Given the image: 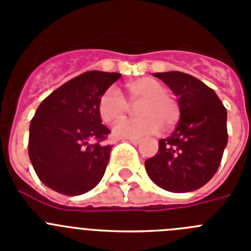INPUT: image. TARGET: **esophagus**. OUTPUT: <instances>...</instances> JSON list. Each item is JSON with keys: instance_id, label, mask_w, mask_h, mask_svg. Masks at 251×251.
Listing matches in <instances>:
<instances>
[{"instance_id": "1", "label": "esophagus", "mask_w": 251, "mask_h": 251, "mask_svg": "<svg viewBox=\"0 0 251 251\" xmlns=\"http://www.w3.org/2000/svg\"><path fill=\"white\" fill-rule=\"evenodd\" d=\"M127 139L130 142V143H133V145H138L139 142H141V138H127Z\"/></svg>"}]
</instances>
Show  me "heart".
I'll return each mask as SVG.
<instances>
[{"instance_id": "b5f03b06", "label": "heart", "mask_w": 251, "mask_h": 251, "mask_svg": "<svg viewBox=\"0 0 251 251\" xmlns=\"http://www.w3.org/2000/svg\"><path fill=\"white\" fill-rule=\"evenodd\" d=\"M130 104H138L137 118L128 119L115 126L113 133L119 138H139L158 132L165 124L170 128L178 122L181 108L174 95L154 77L143 76L126 85ZM128 100L115 86H110L99 99V114L103 122L115 124L126 118L130 110Z\"/></svg>"}]
</instances>
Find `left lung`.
<instances>
[{"instance_id":"left-lung-1","label":"left lung","mask_w":251,"mask_h":251,"mask_svg":"<svg viewBox=\"0 0 251 251\" xmlns=\"http://www.w3.org/2000/svg\"><path fill=\"white\" fill-rule=\"evenodd\" d=\"M177 97L179 122L145 162L153 182L171 192L195 191L212 178L227 145V112L216 93L192 75L154 73Z\"/></svg>"}]
</instances>
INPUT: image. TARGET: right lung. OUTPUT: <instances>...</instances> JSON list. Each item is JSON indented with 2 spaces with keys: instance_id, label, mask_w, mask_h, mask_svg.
Here are the masks:
<instances>
[{
  "instance_id": "add662e5",
  "label": "right lung",
  "mask_w": 251,
  "mask_h": 251,
  "mask_svg": "<svg viewBox=\"0 0 251 251\" xmlns=\"http://www.w3.org/2000/svg\"><path fill=\"white\" fill-rule=\"evenodd\" d=\"M122 75L92 70L46 97L30 123L28 157L40 181L59 194L77 196L100 182L112 146L101 124L99 99Z\"/></svg>"
}]
</instances>
